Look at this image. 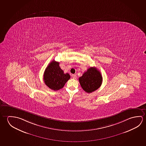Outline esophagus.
<instances>
[{
  "instance_id": "obj_1",
  "label": "esophagus",
  "mask_w": 146,
  "mask_h": 146,
  "mask_svg": "<svg viewBox=\"0 0 146 146\" xmlns=\"http://www.w3.org/2000/svg\"><path fill=\"white\" fill-rule=\"evenodd\" d=\"M72 78H73V79H76V75H75V74H73V75H72Z\"/></svg>"
}]
</instances>
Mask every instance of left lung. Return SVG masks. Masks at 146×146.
<instances>
[{
	"label": "left lung",
	"instance_id": "obj_1",
	"mask_svg": "<svg viewBox=\"0 0 146 146\" xmlns=\"http://www.w3.org/2000/svg\"><path fill=\"white\" fill-rule=\"evenodd\" d=\"M81 88L88 93H91L100 88L102 82L100 72L95 67L88 68L79 78Z\"/></svg>",
	"mask_w": 146,
	"mask_h": 146
}]
</instances>
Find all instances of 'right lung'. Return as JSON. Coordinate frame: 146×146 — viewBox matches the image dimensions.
I'll list each match as a JSON object with an SVG mask.
<instances>
[{
    "instance_id": "right-lung-1",
    "label": "right lung",
    "mask_w": 146,
    "mask_h": 146,
    "mask_svg": "<svg viewBox=\"0 0 146 146\" xmlns=\"http://www.w3.org/2000/svg\"><path fill=\"white\" fill-rule=\"evenodd\" d=\"M59 65V62L53 60L49 63L44 73L43 78L45 84L54 91L62 88L70 78L69 74H65Z\"/></svg>"
}]
</instances>
